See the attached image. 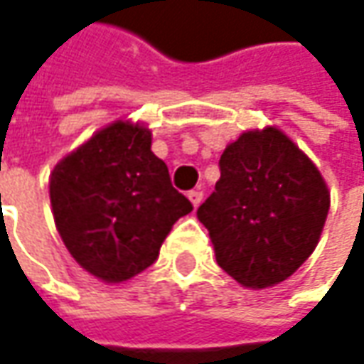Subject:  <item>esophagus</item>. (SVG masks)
<instances>
[{
	"mask_svg": "<svg viewBox=\"0 0 364 364\" xmlns=\"http://www.w3.org/2000/svg\"><path fill=\"white\" fill-rule=\"evenodd\" d=\"M188 198H190V203H192V206L196 208L198 204L203 203V198H204L203 190H190V192H188Z\"/></svg>",
	"mask_w": 364,
	"mask_h": 364,
	"instance_id": "esophagus-1",
	"label": "esophagus"
}]
</instances>
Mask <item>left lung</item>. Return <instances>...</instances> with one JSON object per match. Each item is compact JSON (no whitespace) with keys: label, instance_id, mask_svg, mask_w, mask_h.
<instances>
[{"label":"left lung","instance_id":"8db88e82","mask_svg":"<svg viewBox=\"0 0 364 364\" xmlns=\"http://www.w3.org/2000/svg\"><path fill=\"white\" fill-rule=\"evenodd\" d=\"M218 166L220 180L196 213L217 263L251 289L284 282L320 241L330 208L324 178L275 127L245 132Z\"/></svg>","mask_w":364,"mask_h":364}]
</instances>
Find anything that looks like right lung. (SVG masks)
<instances>
[{
	"instance_id": "right-lung-1",
	"label": "right lung",
	"mask_w": 364,
	"mask_h": 364,
	"mask_svg": "<svg viewBox=\"0 0 364 364\" xmlns=\"http://www.w3.org/2000/svg\"><path fill=\"white\" fill-rule=\"evenodd\" d=\"M50 203L70 255L107 284L147 269L192 210L151 151V132L129 121L107 125L54 166Z\"/></svg>"
}]
</instances>
